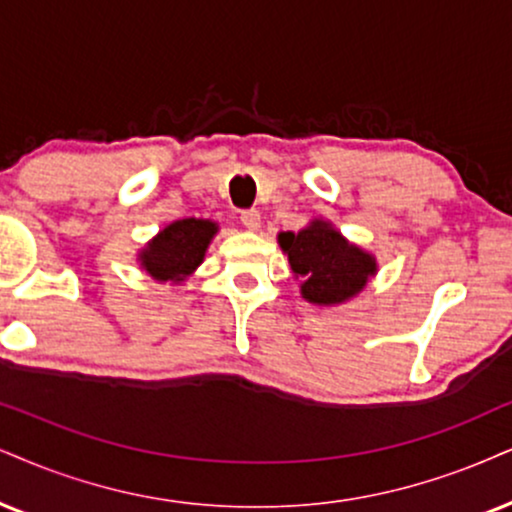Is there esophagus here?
<instances>
[{"label": "esophagus", "instance_id": "esophagus-1", "mask_svg": "<svg viewBox=\"0 0 512 512\" xmlns=\"http://www.w3.org/2000/svg\"><path fill=\"white\" fill-rule=\"evenodd\" d=\"M239 220H242V225L251 232H256L258 227H261V213L258 211H244L242 216H239Z\"/></svg>", "mask_w": 512, "mask_h": 512}]
</instances>
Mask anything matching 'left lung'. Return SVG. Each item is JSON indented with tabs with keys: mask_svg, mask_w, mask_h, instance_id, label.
I'll list each match as a JSON object with an SVG mask.
<instances>
[{
	"mask_svg": "<svg viewBox=\"0 0 512 512\" xmlns=\"http://www.w3.org/2000/svg\"><path fill=\"white\" fill-rule=\"evenodd\" d=\"M301 296L313 306H342L377 275V258L353 244L330 220L313 218L299 232H277Z\"/></svg>",
	"mask_w": 512,
	"mask_h": 512,
	"instance_id": "left-lung-1",
	"label": "left lung"
}]
</instances>
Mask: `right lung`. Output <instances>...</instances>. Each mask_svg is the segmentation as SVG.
<instances>
[{
    "label": "right lung",
    "instance_id": "1",
    "mask_svg": "<svg viewBox=\"0 0 512 512\" xmlns=\"http://www.w3.org/2000/svg\"><path fill=\"white\" fill-rule=\"evenodd\" d=\"M218 230L216 220L208 218L173 220L137 251V263L161 285H182L204 263L208 244Z\"/></svg>",
    "mask_w": 512,
    "mask_h": 512
}]
</instances>
